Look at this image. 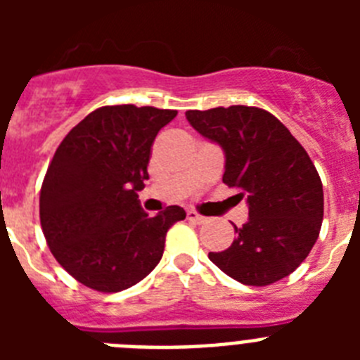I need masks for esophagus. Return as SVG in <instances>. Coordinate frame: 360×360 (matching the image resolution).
Segmentation results:
<instances>
[{
  "label": "esophagus",
  "instance_id": "34e87169",
  "mask_svg": "<svg viewBox=\"0 0 360 360\" xmlns=\"http://www.w3.org/2000/svg\"><path fill=\"white\" fill-rule=\"evenodd\" d=\"M187 219H189V221H193V224H203V221H205L207 218L202 214H198L196 211H187Z\"/></svg>",
  "mask_w": 360,
  "mask_h": 360
}]
</instances>
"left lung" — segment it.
Instances as JSON below:
<instances>
[{
  "instance_id": "1",
  "label": "left lung",
  "mask_w": 360,
  "mask_h": 360,
  "mask_svg": "<svg viewBox=\"0 0 360 360\" xmlns=\"http://www.w3.org/2000/svg\"><path fill=\"white\" fill-rule=\"evenodd\" d=\"M189 124L225 155L224 184L238 187L249 221L209 259L232 279L265 287L292 274L319 236L323 184L316 165L272 113L254 106L186 111Z\"/></svg>"
}]
</instances>
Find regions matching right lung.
Listing matches in <instances>:
<instances>
[{"instance_id": "add662e5", "label": "right lung", "mask_w": 360, "mask_h": 360, "mask_svg": "<svg viewBox=\"0 0 360 360\" xmlns=\"http://www.w3.org/2000/svg\"><path fill=\"white\" fill-rule=\"evenodd\" d=\"M174 117L153 106L98 108L57 148L41 187V227L59 265L84 287L120 292L142 281L162 259L171 225L186 218L178 205L148 216L139 200L153 141Z\"/></svg>"}]
</instances>
